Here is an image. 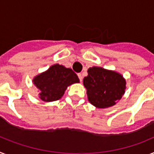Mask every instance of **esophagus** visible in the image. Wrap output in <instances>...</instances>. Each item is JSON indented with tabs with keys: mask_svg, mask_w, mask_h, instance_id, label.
<instances>
[{
	"mask_svg": "<svg viewBox=\"0 0 154 154\" xmlns=\"http://www.w3.org/2000/svg\"><path fill=\"white\" fill-rule=\"evenodd\" d=\"M78 77H79V79L80 82H82V75L81 74V73H79Z\"/></svg>",
	"mask_w": 154,
	"mask_h": 154,
	"instance_id": "esophagus-1",
	"label": "esophagus"
}]
</instances>
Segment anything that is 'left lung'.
<instances>
[{
    "instance_id": "left-lung-1",
    "label": "left lung",
    "mask_w": 154,
    "mask_h": 154,
    "mask_svg": "<svg viewBox=\"0 0 154 154\" xmlns=\"http://www.w3.org/2000/svg\"><path fill=\"white\" fill-rule=\"evenodd\" d=\"M83 79L88 101L94 106L105 109L116 105L125 93L126 81L122 75L100 67H92Z\"/></svg>"
}]
</instances>
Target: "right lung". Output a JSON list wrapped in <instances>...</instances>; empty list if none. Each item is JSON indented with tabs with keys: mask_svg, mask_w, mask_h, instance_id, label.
Returning a JSON list of instances; mask_svg holds the SVG:
<instances>
[{
	"mask_svg": "<svg viewBox=\"0 0 154 154\" xmlns=\"http://www.w3.org/2000/svg\"><path fill=\"white\" fill-rule=\"evenodd\" d=\"M33 82L38 89L40 99L49 102L61 98L67 87L79 82V79L71 68L56 63L35 76Z\"/></svg>",
	"mask_w": 154,
	"mask_h": 154,
	"instance_id": "1",
	"label": "right lung"
}]
</instances>
